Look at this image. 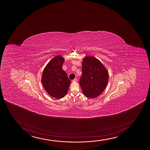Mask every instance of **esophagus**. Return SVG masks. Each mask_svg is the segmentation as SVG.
<instances>
[{
	"label": "esophagus",
	"mask_w": 150,
	"mask_h": 150,
	"mask_svg": "<svg viewBox=\"0 0 150 150\" xmlns=\"http://www.w3.org/2000/svg\"><path fill=\"white\" fill-rule=\"evenodd\" d=\"M78 81V79H77L76 78V79H74L72 80V81H73V82H76V81Z\"/></svg>",
	"instance_id": "1"
}]
</instances>
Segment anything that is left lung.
Segmentation results:
<instances>
[{"mask_svg": "<svg viewBox=\"0 0 150 150\" xmlns=\"http://www.w3.org/2000/svg\"><path fill=\"white\" fill-rule=\"evenodd\" d=\"M82 66L79 84L83 93L88 98H96L106 88L109 73L100 60L93 57H84Z\"/></svg>", "mask_w": 150, "mask_h": 150, "instance_id": "left-lung-1", "label": "left lung"}]
</instances>
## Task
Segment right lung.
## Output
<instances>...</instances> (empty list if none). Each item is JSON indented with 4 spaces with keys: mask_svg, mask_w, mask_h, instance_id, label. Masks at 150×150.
<instances>
[{
    "mask_svg": "<svg viewBox=\"0 0 150 150\" xmlns=\"http://www.w3.org/2000/svg\"><path fill=\"white\" fill-rule=\"evenodd\" d=\"M64 59L57 55L45 67L41 78L43 88L48 95L57 99L62 98L67 93L71 81L62 69Z\"/></svg>",
    "mask_w": 150,
    "mask_h": 150,
    "instance_id": "obj_1",
    "label": "right lung"
}]
</instances>
